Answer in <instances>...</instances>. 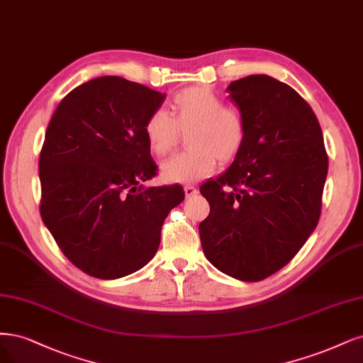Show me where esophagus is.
I'll use <instances>...</instances> for the list:
<instances>
[{
	"instance_id": "obj_1",
	"label": "esophagus",
	"mask_w": 363,
	"mask_h": 363,
	"mask_svg": "<svg viewBox=\"0 0 363 363\" xmlns=\"http://www.w3.org/2000/svg\"><path fill=\"white\" fill-rule=\"evenodd\" d=\"M196 194H198V189H196V187H194V186H191V184L184 186V195H186V198L195 196Z\"/></svg>"
}]
</instances>
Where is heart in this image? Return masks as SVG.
<instances>
[{"mask_svg": "<svg viewBox=\"0 0 363 363\" xmlns=\"http://www.w3.org/2000/svg\"><path fill=\"white\" fill-rule=\"evenodd\" d=\"M172 116L157 109L145 121L144 133L150 150L165 156L177 145L180 132L187 135V150L162 164V179L167 183H194L216 168V160L227 165L239 156L245 143V120L235 108L207 86H189L179 91L171 102Z\"/></svg>", "mask_w": 363, "mask_h": 363, "instance_id": "obj_1", "label": "heart"}]
</instances>
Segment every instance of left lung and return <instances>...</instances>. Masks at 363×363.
Wrapping results in <instances>:
<instances>
[{
  "label": "left lung",
  "mask_w": 363,
  "mask_h": 363,
  "mask_svg": "<svg viewBox=\"0 0 363 363\" xmlns=\"http://www.w3.org/2000/svg\"><path fill=\"white\" fill-rule=\"evenodd\" d=\"M227 90L245 143L222 176L199 187L210 204L199 237L218 270L257 282L289 264L315 230L328 155L314 111L290 85L251 74Z\"/></svg>",
  "instance_id": "left-lung-1"
}]
</instances>
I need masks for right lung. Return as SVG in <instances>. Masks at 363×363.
<instances>
[{"instance_id": "1", "label": "right lung", "mask_w": 363, "mask_h": 363, "mask_svg": "<svg viewBox=\"0 0 363 363\" xmlns=\"http://www.w3.org/2000/svg\"><path fill=\"white\" fill-rule=\"evenodd\" d=\"M167 94L120 77L72 90L48 124L39 159L40 215L70 262L117 279L155 257L183 187H144L156 176L145 121Z\"/></svg>"}]
</instances>
